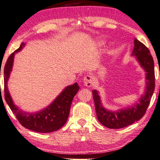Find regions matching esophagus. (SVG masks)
I'll return each instance as SVG.
<instances>
[{
    "mask_svg": "<svg viewBox=\"0 0 160 160\" xmlns=\"http://www.w3.org/2000/svg\"><path fill=\"white\" fill-rule=\"evenodd\" d=\"M93 83V78L91 76H86L84 78V84L88 88H90Z\"/></svg>",
    "mask_w": 160,
    "mask_h": 160,
    "instance_id": "obj_1",
    "label": "esophagus"
}]
</instances>
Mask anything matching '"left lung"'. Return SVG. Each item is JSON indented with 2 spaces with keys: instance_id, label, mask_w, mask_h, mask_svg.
Wrapping results in <instances>:
<instances>
[{
  "instance_id": "1",
  "label": "left lung",
  "mask_w": 160,
  "mask_h": 160,
  "mask_svg": "<svg viewBox=\"0 0 160 160\" xmlns=\"http://www.w3.org/2000/svg\"><path fill=\"white\" fill-rule=\"evenodd\" d=\"M132 56H135L140 65L146 72V90L135 104L118 111H109L101 104L98 91L92 90L95 112L99 122L109 128H121L141 119L146 113L155 88L154 63L150 51L144 44L134 39Z\"/></svg>"
}]
</instances>
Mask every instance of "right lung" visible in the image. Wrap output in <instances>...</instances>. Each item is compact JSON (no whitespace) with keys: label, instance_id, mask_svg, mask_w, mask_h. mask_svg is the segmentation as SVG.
Masks as SVG:
<instances>
[{"label":"right lung","instance_id":"obj_1","mask_svg":"<svg viewBox=\"0 0 160 160\" xmlns=\"http://www.w3.org/2000/svg\"><path fill=\"white\" fill-rule=\"evenodd\" d=\"M23 42L8 58L4 68V96L12 112L22 126L34 132L49 133L55 132L65 125L69 116L72 99L79 90L77 83L68 86L57 98L44 109L37 112H26L14 104L7 88V82L13 66L14 57L24 47Z\"/></svg>","mask_w":160,"mask_h":160}]
</instances>
